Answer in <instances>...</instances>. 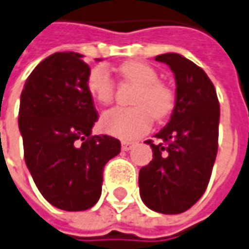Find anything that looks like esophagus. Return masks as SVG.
Listing matches in <instances>:
<instances>
[{"label":"esophagus","instance_id":"34e87169","mask_svg":"<svg viewBox=\"0 0 249 249\" xmlns=\"http://www.w3.org/2000/svg\"><path fill=\"white\" fill-rule=\"evenodd\" d=\"M133 145H134V142H131V141H123L122 142V149L123 151H129V149L133 148Z\"/></svg>","mask_w":249,"mask_h":249}]
</instances>
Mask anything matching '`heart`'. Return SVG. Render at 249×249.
Listing matches in <instances>:
<instances>
[{
    "mask_svg": "<svg viewBox=\"0 0 249 249\" xmlns=\"http://www.w3.org/2000/svg\"><path fill=\"white\" fill-rule=\"evenodd\" d=\"M122 77L136 86L131 104L133 108H113L105 112L100 120L101 129L115 137L124 140L137 139L152 124V116L157 120L166 118L175 107L172 90L159 83L157 71L148 63L130 61L119 68ZM87 90L92 100L100 105H108L113 100L115 86L108 71L104 66L92 68L87 77Z\"/></svg>",
    "mask_w": 249,
    "mask_h": 249,
    "instance_id": "obj_1",
    "label": "heart"
}]
</instances>
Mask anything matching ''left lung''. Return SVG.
Segmentation results:
<instances>
[{
    "label": "left lung",
    "instance_id": "1",
    "mask_svg": "<svg viewBox=\"0 0 249 249\" xmlns=\"http://www.w3.org/2000/svg\"><path fill=\"white\" fill-rule=\"evenodd\" d=\"M155 61L166 63L176 79V102L170 120L145 142L152 160L140 169L141 199L149 209L176 215L186 212L205 193L217 154L220 108L206 73L183 55L167 53Z\"/></svg>",
    "mask_w": 249,
    "mask_h": 249
}]
</instances>
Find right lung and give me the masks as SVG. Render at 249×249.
Here are the masks:
<instances>
[{
    "label": "right lung",
    "instance_id": "right-lung-1",
    "mask_svg": "<svg viewBox=\"0 0 249 249\" xmlns=\"http://www.w3.org/2000/svg\"><path fill=\"white\" fill-rule=\"evenodd\" d=\"M89 73L82 53H53L36 66L20 94L26 166L44 198L69 212L97 204L104 166L120 152L118 139L91 136L98 113Z\"/></svg>",
    "mask_w": 249,
    "mask_h": 249
}]
</instances>
